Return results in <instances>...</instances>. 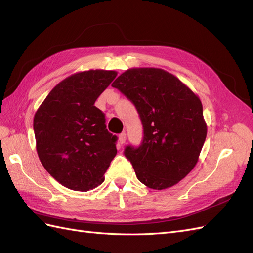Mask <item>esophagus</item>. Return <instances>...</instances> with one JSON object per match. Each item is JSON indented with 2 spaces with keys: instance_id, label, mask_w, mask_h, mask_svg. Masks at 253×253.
Listing matches in <instances>:
<instances>
[{
  "instance_id": "obj_1",
  "label": "esophagus",
  "mask_w": 253,
  "mask_h": 253,
  "mask_svg": "<svg viewBox=\"0 0 253 253\" xmlns=\"http://www.w3.org/2000/svg\"><path fill=\"white\" fill-rule=\"evenodd\" d=\"M126 133L119 134V136H118V141H119V143H120V144H124V143L126 142Z\"/></svg>"
}]
</instances>
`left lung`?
Masks as SVG:
<instances>
[{
	"instance_id": "1",
	"label": "left lung",
	"mask_w": 253,
	"mask_h": 253,
	"mask_svg": "<svg viewBox=\"0 0 253 253\" xmlns=\"http://www.w3.org/2000/svg\"><path fill=\"white\" fill-rule=\"evenodd\" d=\"M136 106L143 126L138 148L126 157L148 188L175 186L192 171L207 136L201 99L162 68H129L112 84Z\"/></svg>"
}]
</instances>
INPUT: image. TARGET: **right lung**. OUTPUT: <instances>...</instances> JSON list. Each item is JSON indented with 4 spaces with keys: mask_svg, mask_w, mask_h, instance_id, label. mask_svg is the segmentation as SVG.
<instances>
[{
    "mask_svg": "<svg viewBox=\"0 0 253 253\" xmlns=\"http://www.w3.org/2000/svg\"><path fill=\"white\" fill-rule=\"evenodd\" d=\"M117 72L89 70L58 83L34 117L38 156L61 185L86 192L103 182L117 154V137L94 105Z\"/></svg>",
    "mask_w": 253,
    "mask_h": 253,
    "instance_id": "add662e5",
    "label": "right lung"
}]
</instances>
